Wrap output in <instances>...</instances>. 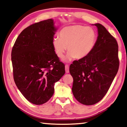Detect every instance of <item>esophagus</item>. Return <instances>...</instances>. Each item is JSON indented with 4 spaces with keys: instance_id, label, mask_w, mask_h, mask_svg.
<instances>
[{
    "instance_id": "1",
    "label": "esophagus",
    "mask_w": 127,
    "mask_h": 127,
    "mask_svg": "<svg viewBox=\"0 0 127 127\" xmlns=\"http://www.w3.org/2000/svg\"><path fill=\"white\" fill-rule=\"evenodd\" d=\"M65 72L66 73H69V67L68 64H66L65 65Z\"/></svg>"
}]
</instances>
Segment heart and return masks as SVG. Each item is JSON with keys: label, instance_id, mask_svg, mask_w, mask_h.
<instances>
[{"label": "heart", "instance_id": "heart-1", "mask_svg": "<svg viewBox=\"0 0 127 127\" xmlns=\"http://www.w3.org/2000/svg\"><path fill=\"white\" fill-rule=\"evenodd\" d=\"M59 36L52 40L54 50L58 57L63 58L67 48L69 52L67 59L69 60L87 57L92 51L96 40V32L93 28L80 25L63 28Z\"/></svg>", "mask_w": 127, "mask_h": 127}]
</instances>
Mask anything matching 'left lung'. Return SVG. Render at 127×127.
<instances>
[{"label":"left lung","mask_w":127,"mask_h":127,"mask_svg":"<svg viewBox=\"0 0 127 127\" xmlns=\"http://www.w3.org/2000/svg\"><path fill=\"white\" fill-rule=\"evenodd\" d=\"M98 36L92 51L70 65L73 77L72 92L83 105H94L103 98L119 68L116 40L101 24L95 25Z\"/></svg>","instance_id":"obj_1"}]
</instances>
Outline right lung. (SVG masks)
<instances>
[{"mask_svg":"<svg viewBox=\"0 0 127 127\" xmlns=\"http://www.w3.org/2000/svg\"><path fill=\"white\" fill-rule=\"evenodd\" d=\"M57 29L52 19L29 26L19 35L12 47L11 61L16 85L35 105L46 102L55 83L65 74L52 42Z\"/></svg>","mask_w":127,"mask_h":127,"instance_id":"1","label":"right lung"}]
</instances>
